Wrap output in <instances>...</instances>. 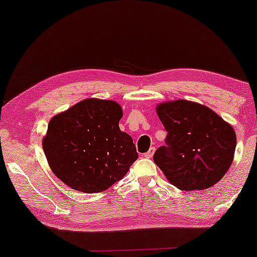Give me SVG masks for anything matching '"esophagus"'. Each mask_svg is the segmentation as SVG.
<instances>
[{"label":"esophagus","mask_w":257,"mask_h":257,"mask_svg":"<svg viewBox=\"0 0 257 257\" xmlns=\"http://www.w3.org/2000/svg\"><path fill=\"white\" fill-rule=\"evenodd\" d=\"M154 152H156V147H151V149L149 150V152H146L144 156H145L146 158H152Z\"/></svg>","instance_id":"34e87169"}]
</instances>
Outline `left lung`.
Returning a JSON list of instances; mask_svg holds the SVG:
<instances>
[{"label": "left lung", "mask_w": 257, "mask_h": 257, "mask_svg": "<svg viewBox=\"0 0 257 257\" xmlns=\"http://www.w3.org/2000/svg\"><path fill=\"white\" fill-rule=\"evenodd\" d=\"M167 146L153 156L165 177L181 191L213 187L229 170L236 147L230 124L209 107L178 99L157 105Z\"/></svg>", "instance_id": "1"}]
</instances>
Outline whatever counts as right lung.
<instances>
[{
	"mask_svg": "<svg viewBox=\"0 0 257 257\" xmlns=\"http://www.w3.org/2000/svg\"><path fill=\"white\" fill-rule=\"evenodd\" d=\"M121 106L114 100L87 98L54 115L43 137L51 171L70 188L106 191L138 159L133 140L120 131Z\"/></svg>",
	"mask_w": 257,
	"mask_h": 257,
	"instance_id": "1",
	"label": "right lung"
}]
</instances>
